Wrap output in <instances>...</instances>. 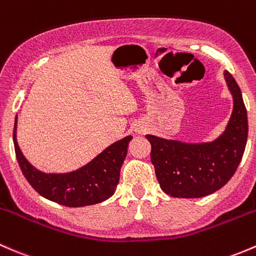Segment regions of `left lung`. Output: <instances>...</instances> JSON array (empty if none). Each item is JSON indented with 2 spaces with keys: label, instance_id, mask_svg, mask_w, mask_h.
<instances>
[{
  "label": "left lung",
  "instance_id": "8db88e82",
  "mask_svg": "<svg viewBox=\"0 0 256 256\" xmlns=\"http://www.w3.org/2000/svg\"><path fill=\"white\" fill-rule=\"evenodd\" d=\"M234 108L226 132L212 143L185 144L148 134L150 160L165 194L198 198L213 194L232 178L243 158L248 139L246 108L240 88L226 71Z\"/></svg>",
  "mask_w": 256,
  "mask_h": 256
}]
</instances>
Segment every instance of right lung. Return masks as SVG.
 I'll return each mask as SVG.
<instances>
[{
	"label": "right lung",
	"instance_id": "right-lung-1",
	"mask_svg": "<svg viewBox=\"0 0 256 256\" xmlns=\"http://www.w3.org/2000/svg\"><path fill=\"white\" fill-rule=\"evenodd\" d=\"M16 127L17 118L13 129V143L18 164L28 182L40 196L62 206L82 207L106 201L114 194L128 143L133 136H128L116 142L88 165L72 172L44 174L32 166L20 152L16 140Z\"/></svg>",
	"mask_w": 256,
	"mask_h": 256
}]
</instances>
